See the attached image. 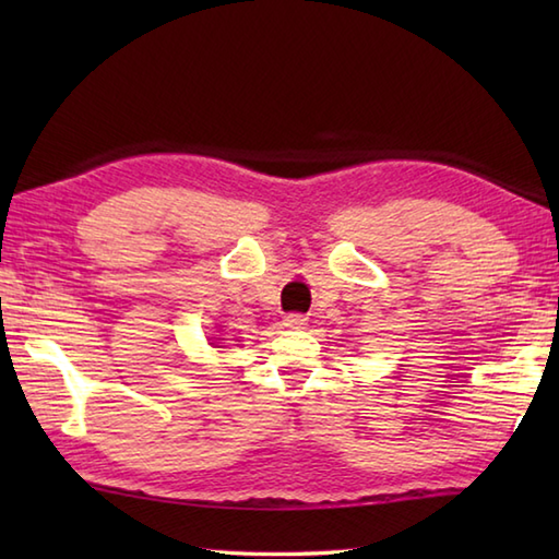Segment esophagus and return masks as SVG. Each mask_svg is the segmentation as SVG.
Returning <instances> with one entry per match:
<instances>
[{
    "instance_id": "34e87169",
    "label": "esophagus",
    "mask_w": 559,
    "mask_h": 559,
    "mask_svg": "<svg viewBox=\"0 0 559 559\" xmlns=\"http://www.w3.org/2000/svg\"><path fill=\"white\" fill-rule=\"evenodd\" d=\"M305 324H307V317H302V314H288L286 319H283V326H288V329H305Z\"/></svg>"
}]
</instances>
